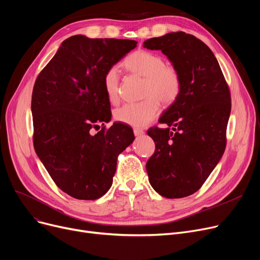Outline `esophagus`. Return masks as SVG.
I'll return each instance as SVG.
<instances>
[{
    "mask_svg": "<svg viewBox=\"0 0 260 260\" xmlns=\"http://www.w3.org/2000/svg\"><path fill=\"white\" fill-rule=\"evenodd\" d=\"M144 132L142 129H139V128H134V135L135 136H141V135H143Z\"/></svg>",
    "mask_w": 260,
    "mask_h": 260,
    "instance_id": "34e87169",
    "label": "esophagus"
}]
</instances>
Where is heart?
<instances>
[{
	"label": "heart",
	"instance_id": "obj_1",
	"mask_svg": "<svg viewBox=\"0 0 260 260\" xmlns=\"http://www.w3.org/2000/svg\"><path fill=\"white\" fill-rule=\"evenodd\" d=\"M123 67L128 72L144 77L143 95L146 98L141 102L118 108L115 111V119L129 126L143 127L159 114L158 99L165 106L175 102L182 90V80L174 66L165 63L162 56L151 51L137 50L131 53L124 59ZM103 86L109 102L118 103L120 76L117 67H111L106 71Z\"/></svg>",
	"mask_w": 260,
	"mask_h": 260
}]
</instances>
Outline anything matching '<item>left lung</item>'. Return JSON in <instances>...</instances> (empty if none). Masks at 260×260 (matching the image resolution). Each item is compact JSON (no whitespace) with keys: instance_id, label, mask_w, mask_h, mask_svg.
I'll list each match as a JSON object with an SVG mask.
<instances>
[{"instance_id":"left-lung-1","label":"left lung","mask_w":260,"mask_h":260,"mask_svg":"<svg viewBox=\"0 0 260 260\" xmlns=\"http://www.w3.org/2000/svg\"><path fill=\"white\" fill-rule=\"evenodd\" d=\"M143 48L160 50L179 72L182 90L148 135L155 152L146 162L156 192L185 198L203 186L226 148L232 102L229 85L211 50L184 31L145 40Z\"/></svg>"}]
</instances>
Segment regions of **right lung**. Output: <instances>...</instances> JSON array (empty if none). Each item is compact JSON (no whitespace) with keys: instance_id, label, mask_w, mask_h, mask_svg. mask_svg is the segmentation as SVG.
Listing matches in <instances>:
<instances>
[{"instance_id":"1","label":"right lung","mask_w":260,"mask_h":260,"mask_svg":"<svg viewBox=\"0 0 260 260\" xmlns=\"http://www.w3.org/2000/svg\"><path fill=\"white\" fill-rule=\"evenodd\" d=\"M137 41L66 39L36 78L31 94L32 142L59 189L77 200H96L112 184L121 152L134 141L127 124L111 119L103 78ZM103 125L96 134L92 129Z\"/></svg>"}]
</instances>
